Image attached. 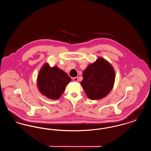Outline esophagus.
<instances>
[{"label": "esophagus", "instance_id": "1", "mask_svg": "<svg viewBox=\"0 0 151 151\" xmlns=\"http://www.w3.org/2000/svg\"><path fill=\"white\" fill-rule=\"evenodd\" d=\"M73 80L75 82H78V77H75V78H73Z\"/></svg>", "mask_w": 151, "mask_h": 151}]
</instances>
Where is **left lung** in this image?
I'll use <instances>...</instances> for the list:
<instances>
[{
    "instance_id": "left-lung-1",
    "label": "left lung",
    "mask_w": 151,
    "mask_h": 151,
    "mask_svg": "<svg viewBox=\"0 0 151 151\" xmlns=\"http://www.w3.org/2000/svg\"><path fill=\"white\" fill-rule=\"evenodd\" d=\"M83 76L81 85L91 100H99L105 97L114 86V70L102 58L89 65L83 73Z\"/></svg>"
}]
</instances>
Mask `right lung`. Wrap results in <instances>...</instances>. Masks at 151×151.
<instances>
[{"label": "right lung", "instance_id": "1", "mask_svg": "<svg viewBox=\"0 0 151 151\" xmlns=\"http://www.w3.org/2000/svg\"><path fill=\"white\" fill-rule=\"evenodd\" d=\"M71 78L57 67L44 65L38 74L37 85L41 93L47 97L57 100L65 91Z\"/></svg>", "mask_w": 151, "mask_h": 151}]
</instances>
